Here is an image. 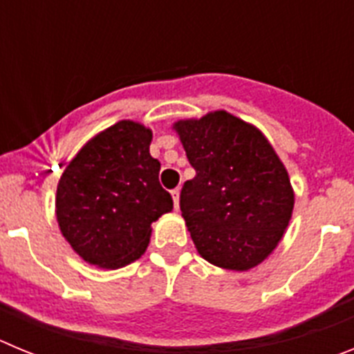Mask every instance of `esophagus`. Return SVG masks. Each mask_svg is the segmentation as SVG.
<instances>
[{
	"instance_id": "obj_1",
	"label": "esophagus",
	"mask_w": 354,
	"mask_h": 354,
	"mask_svg": "<svg viewBox=\"0 0 354 354\" xmlns=\"http://www.w3.org/2000/svg\"><path fill=\"white\" fill-rule=\"evenodd\" d=\"M171 198H174L175 209H179V187H175V189H171Z\"/></svg>"
}]
</instances>
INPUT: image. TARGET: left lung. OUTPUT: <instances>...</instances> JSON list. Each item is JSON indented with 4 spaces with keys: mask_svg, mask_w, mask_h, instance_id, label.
Returning <instances> with one entry per match:
<instances>
[{
    "mask_svg": "<svg viewBox=\"0 0 354 354\" xmlns=\"http://www.w3.org/2000/svg\"><path fill=\"white\" fill-rule=\"evenodd\" d=\"M195 177L180 211L196 250L225 270L261 264L292 214L289 175L259 129L227 111L175 124Z\"/></svg>",
    "mask_w": 354,
    "mask_h": 354,
    "instance_id": "obj_1",
    "label": "left lung"
}]
</instances>
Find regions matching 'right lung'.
I'll return each mask as SVG.
<instances>
[{
    "label": "right lung",
    "instance_id": "1",
    "mask_svg": "<svg viewBox=\"0 0 354 354\" xmlns=\"http://www.w3.org/2000/svg\"><path fill=\"white\" fill-rule=\"evenodd\" d=\"M150 142V129L122 120L90 140L62 175L58 225L90 264L117 270L136 261L149 245L150 223L174 209Z\"/></svg>",
    "mask_w": 354,
    "mask_h": 354
}]
</instances>
